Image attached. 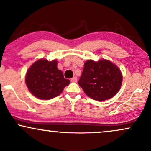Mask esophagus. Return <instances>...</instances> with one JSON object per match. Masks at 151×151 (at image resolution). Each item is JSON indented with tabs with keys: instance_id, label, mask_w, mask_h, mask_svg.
<instances>
[{
	"instance_id": "esophagus-1",
	"label": "esophagus",
	"mask_w": 151,
	"mask_h": 151,
	"mask_svg": "<svg viewBox=\"0 0 151 151\" xmlns=\"http://www.w3.org/2000/svg\"><path fill=\"white\" fill-rule=\"evenodd\" d=\"M71 81H72V82H77V78L76 77H73V78H72V79H71Z\"/></svg>"
}]
</instances>
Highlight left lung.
Instances as JSON below:
<instances>
[{"label":"left lung","instance_id":"1","mask_svg":"<svg viewBox=\"0 0 151 151\" xmlns=\"http://www.w3.org/2000/svg\"><path fill=\"white\" fill-rule=\"evenodd\" d=\"M123 76L120 69L113 62L101 59L84 62L79 85L89 97L105 101L115 96L121 89Z\"/></svg>","mask_w":151,"mask_h":151}]
</instances>
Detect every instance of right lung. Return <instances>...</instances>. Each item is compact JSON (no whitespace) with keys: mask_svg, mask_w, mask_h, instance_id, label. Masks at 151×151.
Instances as JSON below:
<instances>
[{"mask_svg":"<svg viewBox=\"0 0 151 151\" xmlns=\"http://www.w3.org/2000/svg\"><path fill=\"white\" fill-rule=\"evenodd\" d=\"M57 60L48 61L39 59L28 68L25 74V84L32 95L40 99L48 100L56 97L70 83L64 78L58 68Z\"/></svg>","mask_w":151,"mask_h":151,"instance_id":"obj_1","label":"right lung"}]
</instances>
